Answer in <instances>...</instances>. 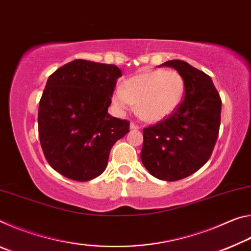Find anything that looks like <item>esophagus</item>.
Here are the masks:
<instances>
[{"label": "esophagus", "mask_w": 251, "mask_h": 251, "mask_svg": "<svg viewBox=\"0 0 251 251\" xmlns=\"http://www.w3.org/2000/svg\"><path fill=\"white\" fill-rule=\"evenodd\" d=\"M129 128H130V129H139V128H141V126L137 125V124H136V123H134V122H131L130 125H129Z\"/></svg>", "instance_id": "34e87169"}]
</instances>
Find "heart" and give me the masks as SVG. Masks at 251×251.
I'll use <instances>...</instances> for the list:
<instances>
[{"mask_svg": "<svg viewBox=\"0 0 251 251\" xmlns=\"http://www.w3.org/2000/svg\"><path fill=\"white\" fill-rule=\"evenodd\" d=\"M185 95V80L175 70H151L127 79L114 93L120 112L136 104L137 113L147 122L163 121L175 113Z\"/></svg>", "mask_w": 251, "mask_h": 251, "instance_id": "1", "label": "heart"}]
</instances>
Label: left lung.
I'll return each instance as SVG.
<instances>
[{
  "label": "left lung",
  "mask_w": 251,
  "mask_h": 251,
  "mask_svg": "<svg viewBox=\"0 0 251 251\" xmlns=\"http://www.w3.org/2000/svg\"><path fill=\"white\" fill-rule=\"evenodd\" d=\"M160 66L175 69L185 80V95L171 116L143 130L141 159L151 175L175 181L207 163L218 138L222 100L206 73L179 59Z\"/></svg>",
  "instance_id": "obj_1"
}]
</instances>
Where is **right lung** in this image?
Returning a JSON list of instances; mask_svg holds the SVG:
<instances>
[{
    "label": "right lung",
    "mask_w": 251,
    "mask_h": 251,
    "mask_svg": "<svg viewBox=\"0 0 251 251\" xmlns=\"http://www.w3.org/2000/svg\"><path fill=\"white\" fill-rule=\"evenodd\" d=\"M122 71L75 59L50 76L39 106V135L46 160L70 179L100 176L109 151L129 131V122L108 114Z\"/></svg>",
    "instance_id": "right-lung-1"
}]
</instances>
